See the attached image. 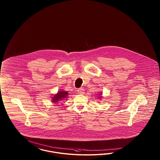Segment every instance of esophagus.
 Instances as JSON below:
<instances>
[{
    "mask_svg": "<svg viewBox=\"0 0 160 160\" xmlns=\"http://www.w3.org/2000/svg\"><path fill=\"white\" fill-rule=\"evenodd\" d=\"M78 92L80 94H83L84 93V89L82 87H80L78 89Z\"/></svg>",
    "mask_w": 160,
    "mask_h": 160,
    "instance_id": "obj_1",
    "label": "esophagus"
}]
</instances>
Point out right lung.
<instances>
[{
    "label": "right lung",
    "mask_w": 160,
    "mask_h": 160,
    "mask_svg": "<svg viewBox=\"0 0 160 160\" xmlns=\"http://www.w3.org/2000/svg\"><path fill=\"white\" fill-rule=\"evenodd\" d=\"M68 92H64V91H60L58 92V93L56 95L54 96L53 97V101L52 102H58V101L60 100H63L64 98H67V96L68 95Z\"/></svg>",
    "instance_id": "obj_1"
}]
</instances>
